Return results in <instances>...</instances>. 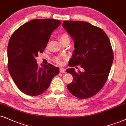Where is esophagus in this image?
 Segmentation results:
<instances>
[{"label":"esophagus","mask_w":126,"mask_h":126,"mask_svg":"<svg viewBox=\"0 0 126 126\" xmlns=\"http://www.w3.org/2000/svg\"><path fill=\"white\" fill-rule=\"evenodd\" d=\"M65 72H66V71H65V69L64 68H62V67L60 68V73H64Z\"/></svg>","instance_id":"1"}]
</instances>
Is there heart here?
Returning a JSON list of instances; mask_svg holds the SVG:
<instances>
[{
	"instance_id": "1",
	"label": "heart",
	"mask_w": 126,
	"mask_h": 126,
	"mask_svg": "<svg viewBox=\"0 0 126 126\" xmlns=\"http://www.w3.org/2000/svg\"><path fill=\"white\" fill-rule=\"evenodd\" d=\"M59 40L62 44L64 42H67V41L70 42V41L69 36H68V35L67 34H66V33H62V34H60L59 37ZM54 61L56 62L58 64H61L62 63L61 59L59 58V57H56V58H54Z\"/></svg>"
}]
</instances>
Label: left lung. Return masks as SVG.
Listing matches in <instances>:
<instances>
[{"label": "left lung", "mask_w": 126, "mask_h": 126, "mask_svg": "<svg viewBox=\"0 0 126 126\" xmlns=\"http://www.w3.org/2000/svg\"><path fill=\"white\" fill-rule=\"evenodd\" d=\"M62 25L74 41L69 66L80 65L83 68L82 72H76L74 68L66 70L73 77L67 87L78 98H91L107 81L113 60L110 42L103 30L87 22L64 21Z\"/></svg>", "instance_id": "8db88e82"}]
</instances>
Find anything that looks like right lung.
I'll return each instance as SVG.
<instances>
[{"instance_id":"right-lung-1","label":"right lung","mask_w":126,"mask_h":126,"mask_svg":"<svg viewBox=\"0 0 126 126\" xmlns=\"http://www.w3.org/2000/svg\"><path fill=\"white\" fill-rule=\"evenodd\" d=\"M61 22L35 19L22 25L11 36L7 47L8 68L14 83L25 94L37 96L45 91L59 68L38 66L36 57L47 47L51 34Z\"/></svg>"}]
</instances>
